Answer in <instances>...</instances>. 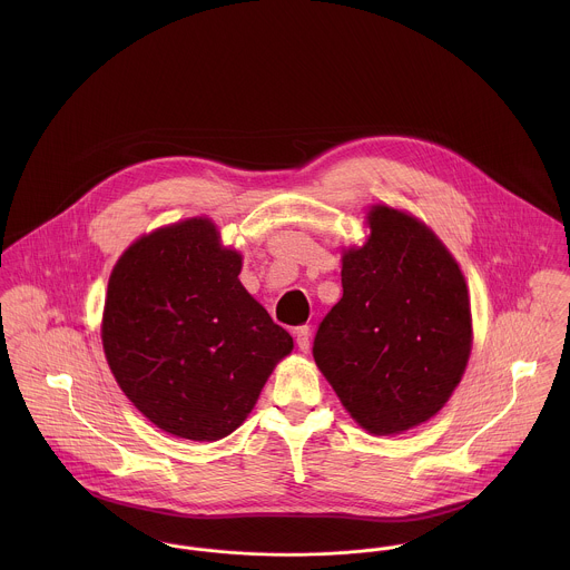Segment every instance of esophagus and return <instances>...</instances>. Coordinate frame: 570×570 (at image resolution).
<instances>
[{
  "instance_id": "esophagus-1",
  "label": "esophagus",
  "mask_w": 570,
  "mask_h": 570,
  "mask_svg": "<svg viewBox=\"0 0 570 570\" xmlns=\"http://www.w3.org/2000/svg\"><path fill=\"white\" fill-rule=\"evenodd\" d=\"M294 337H296L298 348H301L303 353H307L309 346H312V328H309V326H296Z\"/></svg>"
}]
</instances>
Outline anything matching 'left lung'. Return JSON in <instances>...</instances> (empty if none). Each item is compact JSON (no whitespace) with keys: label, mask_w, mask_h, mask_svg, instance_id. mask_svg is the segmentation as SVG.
Segmentation results:
<instances>
[{"label":"left lung","mask_w":570,"mask_h":570,"mask_svg":"<svg viewBox=\"0 0 570 570\" xmlns=\"http://www.w3.org/2000/svg\"><path fill=\"white\" fill-rule=\"evenodd\" d=\"M371 237L342 258V298L314 337V360L342 406L373 434L434 416L472 348L465 278L421 222L375 206Z\"/></svg>","instance_id":"left-lung-1"}]
</instances>
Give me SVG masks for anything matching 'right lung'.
I'll use <instances>...</instances> for the list:
<instances>
[{"label":"right lung","instance_id":"add662e5","mask_svg":"<svg viewBox=\"0 0 570 570\" xmlns=\"http://www.w3.org/2000/svg\"><path fill=\"white\" fill-rule=\"evenodd\" d=\"M242 256L208 219H186L131 245L102 314L109 368L149 421L190 441L235 432L292 335L245 292Z\"/></svg>","mask_w":570,"mask_h":570}]
</instances>
